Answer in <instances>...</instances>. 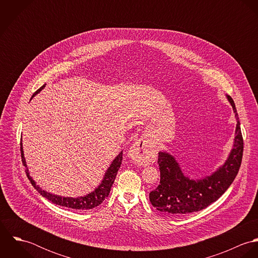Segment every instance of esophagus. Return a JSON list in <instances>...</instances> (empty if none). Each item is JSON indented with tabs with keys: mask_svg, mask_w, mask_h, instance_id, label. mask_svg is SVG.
I'll list each match as a JSON object with an SVG mask.
<instances>
[{
	"mask_svg": "<svg viewBox=\"0 0 258 258\" xmlns=\"http://www.w3.org/2000/svg\"><path fill=\"white\" fill-rule=\"evenodd\" d=\"M129 158L135 163L145 164L152 162L155 158V149L149 141L139 140L135 142L128 152Z\"/></svg>",
	"mask_w": 258,
	"mask_h": 258,
	"instance_id": "obj_1",
	"label": "esophagus"
}]
</instances>
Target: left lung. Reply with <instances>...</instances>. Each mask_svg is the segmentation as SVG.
<instances>
[{"label":"left lung","mask_w":258,"mask_h":258,"mask_svg":"<svg viewBox=\"0 0 258 258\" xmlns=\"http://www.w3.org/2000/svg\"><path fill=\"white\" fill-rule=\"evenodd\" d=\"M225 96L236 118L233 145L228 157L211 175L191 179L184 174L173 155L160 151V184L149 195L151 204L158 211L171 216H181L204 210L219 200L235 179L241 164L243 140L234 102L229 95Z\"/></svg>","instance_id":"8db88e82"}]
</instances>
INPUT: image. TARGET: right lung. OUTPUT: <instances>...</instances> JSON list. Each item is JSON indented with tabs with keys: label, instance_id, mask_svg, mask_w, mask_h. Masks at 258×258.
<instances>
[{
	"label": "right lung",
	"instance_id": "add662e5",
	"mask_svg": "<svg viewBox=\"0 0 258 258\" xmlns=\"http://www.w3.org/2000/svg\"><path fill=\"white\" fill-rule=\"evenodd\" d=\"M45 84L42 85L37 92L32 96L31 99L34 98V96H36L37 93H39L43 88H44ZM122 152L121 151L116 157L115 159L111 162L110 166L108 167V169L106 170L103 179L101 180L100 184H98L91 192L82 196V197H77V198H72V197H61L58 195H54L51 192H48L44 189H42L38 184H37L36 181L31 177L28 166H27V162H26V158H25V154H24V149H23V143L21 142V153H22V161L24 166L26 167V173L27 176L29 178V180L31 181L32 184L34 185V187L37 189V191L45 199H47L48 201L52 202L53 204H56L58 206L61 207H66L69 209H74V210H80V211H86V210H91L97 206H99L109 195L110 192L111 186L114 183V180L116 178L117 172L120 169V166L122 164Z\"/></svg>",
	"mask_w": 258,
	"mask_h": 258
}]
</instances>
